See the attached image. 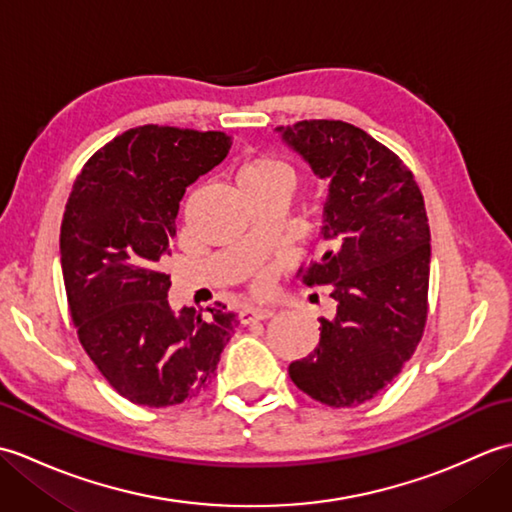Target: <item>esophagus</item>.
<instances>
[{
	"label": "esophagus",
	"mask_w": 512,
	"mask_h": 512,
	"mask_svg": "<svg viewBox=\"0 0 512 512\" xmlns=\"http://www.w3.org/2000/svg\"><path fill=\"white\" fill-rule=\"evenodd\" d=\"M275 314L273 308H255L248 306L244 310H239V321L242 323H253V321H266Z\"/></svg>",
	"instance_id": "obj_1"
}]
</instances>
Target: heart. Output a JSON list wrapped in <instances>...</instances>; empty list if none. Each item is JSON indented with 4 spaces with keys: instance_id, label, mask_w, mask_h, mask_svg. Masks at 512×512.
Wrapping results in <instances>:
<instances>
[{
    "instance_id": "obj_1",
    "label": "heart",
    "mask_w": 512,
    "mask_h": 512,
    "mask_svg": "<svg viewBox=\"0 0 512 512\" xmlns=\"http://www.w3.org/2000/svg\"><path fill=\"white\" fill-rule=\"evenodd\" d=\"M273 180H288L290 182V173L279 160L270 158V156L248 158L237 171L239 189L250 187V184H262V182H273ZM255 290H259V292L266 290L264 277L255 279Z\"/></svg>"
}]
</instances>
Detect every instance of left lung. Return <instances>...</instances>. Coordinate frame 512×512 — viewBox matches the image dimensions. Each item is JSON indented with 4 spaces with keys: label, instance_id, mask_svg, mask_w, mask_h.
Here are the masks:
<instances>
[{
    "label": "left lung",
    "instance_id": "left-lung-1",
    "mask_svg": "<svg viewBox=\"0 0 512 512\" xmlns=\"http://www.w3.org/2000/svg\"><path fill=\"white\" fill-rule=\"evenodd\" d=\"M281 138L330 182L319 262L306 286H330L334 319L314 352L290 363L303 394L334 409L372 400L394 380L424 334L431 233L411 169L376 138L343 121H299Z\"/></svg>",
    "mask_w": 512,
    "mask_h": 512
}]
</instances>
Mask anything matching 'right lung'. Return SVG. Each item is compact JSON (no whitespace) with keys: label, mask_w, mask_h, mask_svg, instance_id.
I'll list each match as a JSON object with an SVG mask.
<instances>
[{"label":"right lung","mask_w":512,"mask_h":512,"mask_svg":"<svg viewBox=\"0 0 512 512\" xmlns=\"http://www.w3.org/2000/svg\"><path fill=\"white\" fill-rule=\"evenodd\" d=\"M233 138L167 125L127 129L85 162L61 222L65 295L83 350L134 405L171 407L211 385L237 325L169 308L165 259L189 184L226 158Z\"/></svg>","instance_id":"add662e5"}]
</instances>
